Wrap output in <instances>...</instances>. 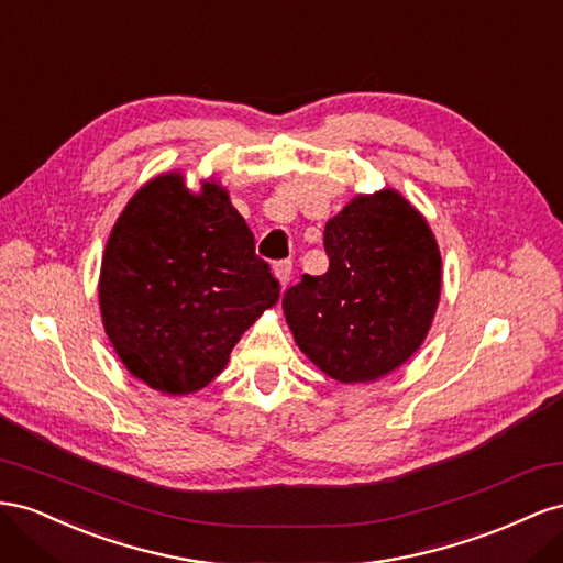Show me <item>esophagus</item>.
I'll return each instance as SVG.
<instances>
[{
  "mask_svg": "<svg viewBox=\"0 0 563 563\" xmlns=\"http://www.w3.org/2000/svg\"><path fill=\"white\" fill-rule=\"evenodd\" d=\"M273 273H276V278L285 287L287 283H290V278H292V262H287V260L276 262V264H273Z\"/></svg>",
  "mask_w": 563,
  "mask_h": 563,
  "instance_id": "obj_1",
  "label": "esophagus"
}]
</instances>
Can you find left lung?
I'll list each match as a JSON object with an SVG mask.
<instances>
[{
    "label": "left lung",
    "instance_id": "1",
    "mask_svg": "<svg viewBox=\"0 0 563 563\" xmlns=\"http://www.w3.org/2000/svg\"><path fill=\"white\" fill-rule=\"evenodd\" d=\"M323 276L283 297L299 349L330 377L371 382L420 349L441 295V254L396 190L358 196L328 221Z\"/></svg>",
    "mask_w": 563,
    "mask_h": 563
}]
</instances>
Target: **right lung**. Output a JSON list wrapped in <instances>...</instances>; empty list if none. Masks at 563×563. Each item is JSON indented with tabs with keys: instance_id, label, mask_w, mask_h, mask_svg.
I'll return each instance as SVG.
<instances>
[{
	"instance_id": "right-lung-1",
	"label": "right lung",
	"mask_w": 563,
	"mask_h": 563,
	"mask_svg": "<svg viewBox=\"0 0 563 563\" xmlns=\"http://www.w3.org/2000/svg\"><path fill=\"white\" fill-rule=\"evenodd\" d=\"M280 283L227 190L157 176L124 207L101 266L103 325L134 377L167 394L207 387Z\"/></svg>"
}]
</instances>
